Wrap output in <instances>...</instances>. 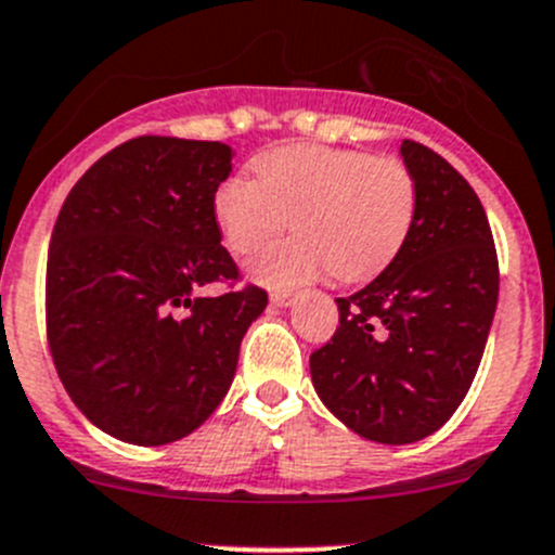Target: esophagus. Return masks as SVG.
<instances>
[{
    "label": "esophagus",
    "mask_w": 555,
    "mask_h": 555,
    "mask_svg": "<svg viewBox=\"0 0 555 555\" xmlns=\"http://www.w3.org/2000/svg\"><path fill=\"white\" fill-rule=\"evenodd\" d=\"M270 301L275 307H291L296 301V296L294 294H288V291H275V294L270 296Z\"/></svg>",
    "instance_id": "34e87169"
}]
</instances>
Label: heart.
<instances>
[{
	"label": "heart",
	"instance_id": "obj_1",
	"mask_svg": "<svg viewBox=\"0 0 555 555\" xmlns=\"http://www.w3.org/2000/svg\"><path fill=\"white\" fill-rule=\"evenodd\" d=\"M254 172L256 180H223L212 212L237 256L256 254L294 221L299 234L250 264V275L278 288L328 270L345 283L380 275L404 248L418 212L415 175L397 156L294 142L256 156Z\"/></svg>",
	"mask_w": 555,
	"mask_h": 555
}]
</instances>
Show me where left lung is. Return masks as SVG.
<instances>
[{
  "mask_svg": "<svg viewBox=\"0 0 555 555\" xmlns=\"http://www.w3.org/2000/svg\"><path fill=\"white\" fill-rule=\"evenodd\" d=\"M418 212L397 259L353 296L310 356L321 402L348 429L408 446L440 429L469 391L499 299V261L486 210L431 147L402 142Z\"/></svg>",
  "mask_w": 555,
  "mask_h": 555,
  "instance_id": "obj_1",
  "label": "left lung"
}]
</instances>
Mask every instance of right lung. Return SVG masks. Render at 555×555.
Wrapping results in <instances>:
<instances>
[{
	"label": "right lung",
	"instance_id": "right-lung-1",
	"mask_svg": "<svg viewBox=\"0 0 555 555\" xmlns=\"http://www.w3.org/2000/svg\"><path fill=\"white\" fill-rule=\"evenodd\" d=\"M232 147L134 137L73 185L51 234L46 326L80 413L115 440L167 446L205 424L232 386L267 291L240 283L212 212ZM227 282L221 297H196Z\"/></svg>",
	"mask_w": 555,
	"mask_h": 555
}]
</instances>
